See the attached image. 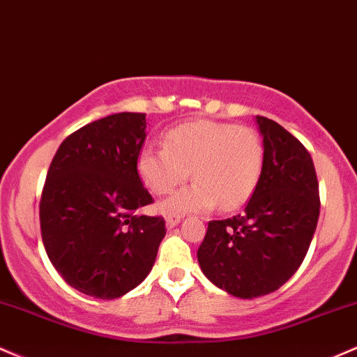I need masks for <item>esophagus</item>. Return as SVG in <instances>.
I'll return each instance as SVG.
<instances>
[{
	"label": "esophagus",
	"mask_w": 357,
	"mask_h": 357,
	"mask_svg": "<svg viewBox=\"0 0 357 357\" xmlns=\"http://www.w3.org/2000/svg\"><path fill=\"white\" fill-rule=\"evenodd\" d=\"M182 218H183L182 214H170V215H167V227H168V229H172V227L177 226V224L182 221Z\"/></svg>",
	"instance_id": "esophagus-1"
}]
</instances>
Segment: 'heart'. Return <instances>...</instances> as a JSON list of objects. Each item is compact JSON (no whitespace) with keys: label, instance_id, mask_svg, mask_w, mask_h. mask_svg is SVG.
<instances>
[{"label":"heart","instance_id":"b5f03b06","mask_svg":"<svg viewBox=\"0 0 357 357\" xmlns=\"http://www.w3.org/2000/svg\"><path fill=\"white\" fill-rule=\"evenodd\" d=\"M263 157L261 138L253 128L195 121L168 131L163 148L143 146L136 167L157 195L182 185L192 170L195 182L162 202L163 212H202L218 204L229 211L251 197Z\"/></svg>","mask_w":357,"mask_h":357}]
</instances>
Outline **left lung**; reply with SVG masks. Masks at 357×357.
Returning a JSON list of instances; mask_svg holds the SVG:
<instances>
[{"mask_svg": "<svg viewBox=\"0 0 357 357\" xmlns=\"http://www.w3.org/2000/svg\"><path fill=\"white\" fill-rule=\"evenodd\" d=\"M263 168L241 214L211 221L197 251L202 273L229 295L278 290L305 258L317 227L319 182L310 153L283 126L256 116Z\"/></svg>", "mask_w": 357, "mask_h": 357, "instance_id": "left-lung-1", "label": "left lung"}]
</instances>
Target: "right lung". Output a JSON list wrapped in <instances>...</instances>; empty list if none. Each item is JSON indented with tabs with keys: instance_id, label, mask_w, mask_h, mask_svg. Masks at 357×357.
I'll return each mask as SVG.
<instances>
[{
	"instance_id": "obj_1",
	"label": "right lung",
	"mask_w": 357,
	"mask_h": 357,
	"mask_svg": "<svg viewBox=\"0 0 357 357\" xmlns=\"http://www.w3.org/2000/svg\"><path fill=\"white\" fill-rule=\"evenodd\" d=\"M146 114L118 113L67 136L52 160L40 200L42 239L52 265L75 290L113 300L146 278L165 219L136 211L153 202L136 160Z\"/></svg>"
}]
</instances>
